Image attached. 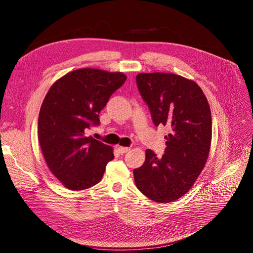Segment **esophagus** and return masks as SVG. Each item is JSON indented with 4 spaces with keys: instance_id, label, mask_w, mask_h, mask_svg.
<instances>
[{
    "instance_id": "obj_1",
    "label": "esophagus",
    "mask_w": 253,
    "mask_h": 253,
    "mask_svg": "<svg viewBox=\"0 0 253 253\" xmlns=\"http://www.w3.org/2000/svg\"><path fill=\"white\" fill-rule=\"evenodd\" d=\"M118 151H119V153L120 154H125V153H127V152H129L130 151V148H125V147H119L118 148Z\"/></svg>"
}]
</instances>
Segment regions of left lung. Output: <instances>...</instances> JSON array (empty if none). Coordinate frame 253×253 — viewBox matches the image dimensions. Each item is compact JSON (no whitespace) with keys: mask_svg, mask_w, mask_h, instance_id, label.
Returning <instances> with one entry per match:
<instances>
[{"mask_svg":"<svg viewBox=\"0 0 253 253\" xmlns=\"http://www.w3.org/2000/svg\"><path fill=\"white\" fill-rule=\"evenodd\" d=\"M140 95L156 126L170 128L162 158L145 151L142 166L133 170L137 189L151 200L169 203L187 194L208 159L212 120L202 89L192 80L169 73L136 76Z\"/></svg>","mask_w":253,"mask_h":253,"instance_id":"obj_1","label":"left lung"}]
</instances>
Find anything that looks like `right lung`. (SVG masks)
<instances>
[{
  "label": "right lung",
  "mask_w": 253,
  "mask_h": 253,
  "mask_svg": "<svg viewBox=\"0 0 253 253\" xmlns=\"http://www.w3.org/2000/svg\"><path fill=\"white\" fill-rule=\"evenodd\" d=\"M127 77L97 69H80L53 84L42 103L38 137L45 161L63 185L72 191L93 187L114 159L111 145L87 136L99 125V113Z\"/></svg>",
  "instance_id": "add662e5"
}]
</instances>
